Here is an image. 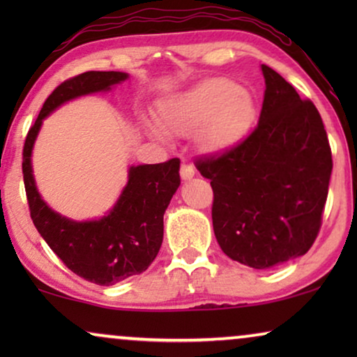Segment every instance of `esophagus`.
Segmentation results:
<instances>
[{"label": "esophagus", "instance_id": "obj_1", "mask_svg": "<svg viewBox=\"0 0 357 357\" xmlns=\"http://www.w3.org/2000/svg\"><path fill=\"white\" fill-rule=\"evenodd\" d=\"M180 177H182L183 180H190L195 177V167L192 164L188 162H182V165H180Z\"/></svg>", "mask_w": 357, "mask_h": 357}]
</instances>
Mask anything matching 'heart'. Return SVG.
Listing matches in <instances>:
<instances>
[{
    "mask_svg": "<svg viewBox=\"0 0 357 357\" xmlns=\"http://www.w3.org/2000/svg\"><path fill=\"white\" fill-rule=\"evenodd\" d=\"M160 123L169 133L192 135L208 154L232 149L245 138L257 119L252 94L229 77H206L159 107ZM154 130V126H149Z\"/></svg>",
    "mask_w": 357,
    "mask_h": 357,
    "instance_id": "b5f03b06",
    "label": "heart"
}]
</instances>
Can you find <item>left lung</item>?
<instances>
[{
    "instance_id": "obj_1",
    "label": "left lung",
    "mask_w": 357,
    "mask_h": 357,
    "mask_svg": "<svg viewBox=\"0 0 357 357\" xmlns=\"http://www.w3.org/2000/svg\"><path fill=\"white\" fill-rule=\"evenodd\" d=\"M257 128L221 155L197 160L214 193L213 229L229 258L255 270L305 255L320 231L333 162L319 110L261 65Z\"/></svg>"
}]
</instances>
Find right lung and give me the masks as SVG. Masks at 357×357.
Here are the masks:
<instances>
[{
  "label": "right lung",
  "mask_w": 357,
  "mask_h": 357,
  "mask_svg": "<svg viewBox=\"0 0 357 357\" xmlns=\"http://www.w3.org/2000/svg\"><path fill=\"white\" fill-rule=\"evenodd\" d=\"M128 79V73L87 71L61 82L48 96L22 151V174L33 226L77 276L112 286L139 275L158 257L164 237V213L180 185V160L131 165L128 182L105 216L75 221L53 211L38 193L32 170V149L43 120L77 97L107 92Z\"/></svg>",
  "instance_id": "add662e5"
}]
</instances>
